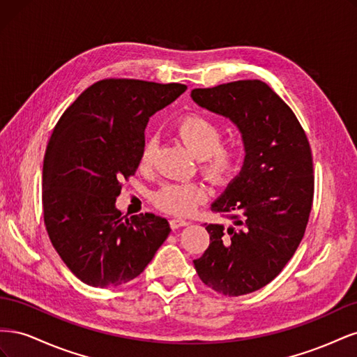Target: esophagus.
I'll use <instances>...</instances> for the list:
<instances>
[{"mask_svg": "<svg viewBox=\"0 0 357 357\" xmlns=\"http://www.w3.org/2000/svg\"><path fill=\"white\" fill-rule=\"evenodd\" d=\"M169 225H171L172 229H178V228H181V226L189 225V222L185 220V219H171Z\"/></svg>", "mask_w": 357, "mask_h": 357, "instance_id": "esophagus-1", "label": "esophagus"}]
</instances>
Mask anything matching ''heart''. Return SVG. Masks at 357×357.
Here are the masks:
<instances>
[{"instance_id": "b5f03b06", "label": "heart", "mask_w": 357, "mask_h": 357, "mask_svg": "<svg viewBox=\"0 0 357 357\" xmlns=\"http://www.w3.org/2000/svg\"><path fill=\"white\" fill-rule=\"evenodd\" d=\"M176 132L192 155L201 159V169L215 183L228 181L238 169L243 150L236 143H222V129L202 114H188L176 125ZM155 143L146 139L138 158V167L147 172L153 165ZM207 198V188L198 181L167 183L159 188L153 202L162 211L186 215Z\"/></svg>"}]
</instances>
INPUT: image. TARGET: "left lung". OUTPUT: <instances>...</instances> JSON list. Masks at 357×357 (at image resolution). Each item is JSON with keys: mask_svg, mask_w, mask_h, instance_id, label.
Returning <instances> with one entry per match:
<instances>
[{"mask_svg": "<svg viewBox=\"0 0 357 357\" xmlns=\"http://www.w3.org/2000/svg\"><path fill=\"white\" fill-rule=\"evenodd\" d=\"M202 109L229 117L240 129L244 164L211 204L232 225L205 223L210 245L193 261L213 290L240 296L282 273L304 236L314 195L311 147L295 113L261 80L193 89Z\"/></svg>", "mask_w": 357, "mask_h": 357, "instance_id": "8db88e82", "label": "left lung"}]
</instances>
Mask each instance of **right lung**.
Masks as SVG:
<instances>
[{
  "label": "right lung",
  "mask_w": 357,
  "mask_h": 357,
  "mask_svg": "<svg viewBox=\"0 0 357 357\" xmlns=\"http://www.w3.org/2000/svg\"><path fill=\"white\" fill-rule=\"evenodd\" d=\"M188 88L105 79L80 93L58 121L43 164V214L70 271L93 287H116L144 271L171 231L152 213L116 208L122 180L135 174L149 117Z\"/></svg>",
  "instance_id": "1"
}]
</instances>
